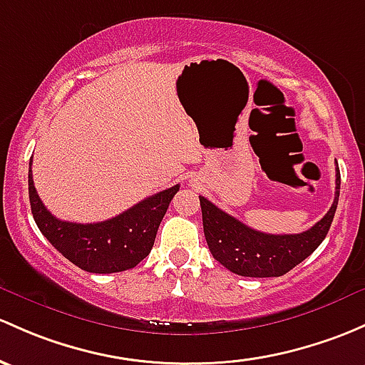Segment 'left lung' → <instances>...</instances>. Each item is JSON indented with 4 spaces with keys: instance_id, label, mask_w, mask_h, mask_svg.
<instances>
[{
    "instance_id": "left-lung-1",
    "label": "left lung",
    "mask_w": 365,
    "mask_h": 365,
    "mask_svg": "<svg viewBox=\"0 0 365 365\" xmlns=\"http://www.w3.org/2000/svg\"><path fill=\"white\" fill-rule=\"evenodd\" d=\"M339 187L341 175L339 168H336V194L331 210L312 229L301 234L255 231L199 195L202 227L213 259L231 273L250 278H273L289 273L312 255L327 236L339 201Z\"/></svg>"
}]
</instances>
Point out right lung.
<instances>
[{
    "label": "right lung",
    "instance_id": "add662e5",
    "mask_svg": "<svg viewBox=\"0 0 365 365\" xmlns=\"http://www.w3.org/2000/svg\"><path fill=\"white\" fill-rule=\"evenodd\" d=\"M29 160V202L41 234L70 262L87 273H118L133 269L148 255L157 229L180 185L143 199L117 217L96 224H75L56 218L45 208L33 183Z\"/></svg>",
    "mask_w": 365,
    "mask_h": 365
}]
</instances>
